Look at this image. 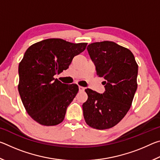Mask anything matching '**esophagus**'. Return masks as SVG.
I'll return each mask as SVG.
<instances>
[{"label":"esophagus","mask_w":160,"mask_h":160,"mask_svg":"<svg viewBox=\"0 0 160 160\" xmlns=\"http://www.w3.org/2000/svg\"><path fill=\"white\" fill-rule=\"evenodd\" d=\"M85 88H83V87L82 86H79V91L80 92H83L84 90H85Z\"/></svg>","instance_id":"34e87169"}]
</instances>
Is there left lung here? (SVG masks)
Returning a JSON list of instances; mask_svg holds the SVG:
<instances>
[{"label": "left lung", "instance_id": "left-lung-1", "mask_svg": "<svg viewBox=\"0 0 160 160\" xmlns=\"http://www.w3.org/2000/svg\"><path fill=\"white\" fill-rule=\"evenodd\" d=\"M87 49L97 75L104 78L105 91L99 94L86 89L88 98L82 104L84 118L93 128H112L131 108L138 87V66L131 51L115 42H94Z\"/></svg>", "mask_w": 160, "mask_h": 160}]
</instances>
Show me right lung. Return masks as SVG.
Instances as JSON below:
<instances>
[{
  "label": "right lung",
  "mask_w": 160,
  "mask_h": 160,
  "mask_svg": "<svg viewBox=\"0 0 160 160\" xmlns=\"http://www.w3.org/2000/svg\"><path fill=\"white\" fill-rule=\"evenodd\" d=\"M87 44L48 39L35 43L25 51L18 68V91L27 112L37 123L50 126L63 121L78 86L62 83L54 75L68 68L72 58Z\"/></svg>",
  "instance_id": "add662e5"
}]
</instances>
